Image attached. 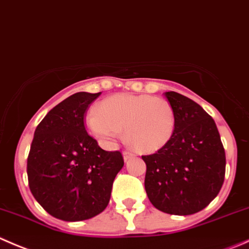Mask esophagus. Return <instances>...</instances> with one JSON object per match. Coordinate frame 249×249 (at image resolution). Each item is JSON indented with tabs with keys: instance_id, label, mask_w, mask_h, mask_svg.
<instances>
[{
	"instance_id": "esophagus-1",
	"label": "esophagus",
	"mask_w": 249,
	"mask_h": 249,
	"mask_svg": "<svg viewBox=\"0 0 249 249\" xmlns=\"http://www.w3.org/2000/svg\"><path fill=\"white\" fill-rule=\"evenodd\" d=\"M122 155H124V161H127V160L132 159V157L134 156V154H133L132 151H129V150H124V151L122 152Z\"/></svg>"
}]
</instances>
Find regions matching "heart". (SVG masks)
Here are the masks:
<instances>
[{"instance_id":"1","label":"heart","mask_w":249,"mask_h":249,"mask_svg":"<svg viewBox=\"0 0 249 249\" xmlns=\"http://www.w3.org/2000/svg\"><path fill=\"white\" fill-rule=\"evenodd\" d=\"M88 132L111 145L125 130V139L140 152H156L172 139L176 117L172 105L147 94H116L107 98L86 116Z\"/></svg>"}]
</instances>
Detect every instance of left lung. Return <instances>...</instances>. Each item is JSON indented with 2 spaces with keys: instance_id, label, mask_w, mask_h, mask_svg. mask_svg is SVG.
Listing matches in <instances>:
<instances>
[{
  "instance_id": "obj_1",
  "label": "left lung",
  "mask_w": 249,
  "mask_h": 249,
  "mask_svg": "<svg viewBox=\"0 0 249 249\" xmlns=\"http://www.w3.org/2000/svg\"><path fill=\"white\" fill-rule=\"evenodd\" d=\"M176 125L166 146L142 159L146 163L145 190L160 211L189 215L206 208L225 177V150L211 116L194 100L166 92Z\"/></svg>"
}]
</instances>
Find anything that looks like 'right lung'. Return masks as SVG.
<instances>
[{
  "mask_svg": "<svg viewBox=\"0 0 249 249\" xmlns=\"http://www.w3.org/2000/svg\"><path fill=\"white\" fill-rule=\"evenodd\" d=\"M99 95L75 93L36 127L26 167L29 188L54 218L78 221L102 213L124 167L121 152L103 150L86 130V111Z\"/></svg>",
  "mask_w": 249,
  "mask_h": 249,
  "instance_id": "add662e5",
  "label": "right lung"
}]
</instances>
